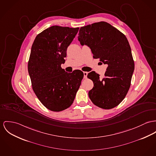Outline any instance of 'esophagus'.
<instances>
[{
  "instance_id": "1",
  "label": "esophagus",
  "mask_w": 156,
  "mask_h": 156,
  "mask_svg": "<svg viewBox=\"0 0 156 156\" xmlns=\"http://www.w3.org/2000/svg\"><path fill=\"white\" fill-rule=\"evenodd\" d=\"M84 78H87V75H88V72H84Z\"/></svg>"
}]
</instances>
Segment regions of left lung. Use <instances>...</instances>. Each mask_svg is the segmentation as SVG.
Here are the masks:
<instances>
[{
  "mask_svg": "<svg viewBox=\"0 0 156 156\" xmlns=\"http://www.w3.org/2000/svg\"><path fill=\"white\" fill-rule=\"evenodd\" d=\"M78 41L89 47L93 58H99L108 68L103 79L96 72L87 77L93 83L88 92L97 106L110 109L120 104L126 95L134 70L131 48L125 36L108 23L101 21L80 28Z\"/></svg>",
  "mask_w": 156,
  "mask_h": 156,
  "instance_id": "left-lung-1",
  "label": "left lung"
}]
</instances>
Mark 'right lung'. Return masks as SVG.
Segmentation results:
<instances>
[{
	"mask_svg": "<svg viewBox=\"0 0 156 156\" xmlns=\"http://www.w3.org/2000/svg\"><path fill=\"white\" fill-rule=\"evenodd\" d=\"M78 30L51 26L37 36L31 47L28 71L33 91L41 103L53 112L71 106L84 77L80 70L68 73L61 68Z\"/></svg>",
	"mask_w": 156,
	"mask_h": 156,
	"instance_id": "right-lung-1",
	"label": "right lung"
}]
</instances>
